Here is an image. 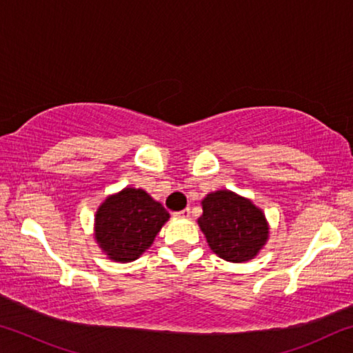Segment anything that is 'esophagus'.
I'll return each instance as SVG.
<instances>
[{
	"label": "esophagus",
	"mask_w": 353,
	"mask_h": 353,
	"mask_svg": "<svg viewBox=\"0 0 353 353\" xmlns=\"http://www.w3.org/2000/svg\"><path fill=\"white\" fill-rule=\"evenodd\" d=\"M176 218H190V208H183L181 212L174 213Z\"/></svg>",
	"instance_id": "esophagus-1"
}]
</instances>
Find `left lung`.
<instances>
[{
    "label": "left lung",
    "mask_w": 353,
    "mask_h": 353,
    "mask_svg": "<svg viewBox=\"0 0 353 353\" xmlns=\"http://www.w3.org/2000/svg\"><path fill=\"white\" fill-rule=\"evenodd\" d=\"M198 224L213 252L232 263L252 260L270 235L260 208L229 190L214 191L202 199Z\"/></svg>",
    "instance_id": "obj_1"
}]
</instances>
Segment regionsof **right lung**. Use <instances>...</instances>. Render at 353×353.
Here are the masks:
<instances>
[{"label":"right lung","instance_id":"add662e5","mask_svg":"<svg viewBox=\"0 0 353 353\" xmlns=\"http://www.w3.org/2000/svg\"><path fill=\"white\" fill-rule=\"evenodd\" d=\"M170 213L145 190L124 188L94 214V238L113 261H134L151 246Z\"/></svg>","mask_w":353,"mask_h":353}]
</instances>
